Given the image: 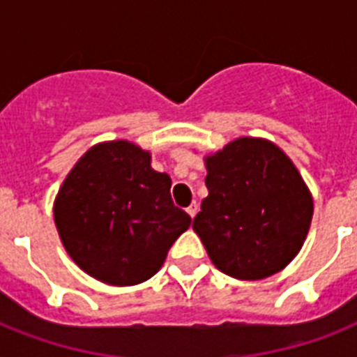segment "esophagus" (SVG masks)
Returning <instances> with one entry per match:
<instances>
[{
  "mask_svg": "<svg viewBox=\"0 0 357 357\" xmlns=\"http://www.w3.org/2000/svg\"><path fill=\"white\" fill-rule=\"evenodd\" d=\"M187 213H189L190 218H195L196 213H198V204H196V202H192V204H190V206L187 207Z\"/></svg>",
  "mask_w": 357,
  "mask_h": 357,
  "instance_id": "34e87169",
  "label": "esophagus"
}]
</instances>
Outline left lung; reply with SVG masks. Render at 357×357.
Listing matches in <instances>:
<instances>
[{"label":"left lung","instance_id":"obj_1","mask_svg":"<svg viewBox=\"0 0 357 357\" xmlns=\"http://www.w3.org/2000/svg\"><path fill=\"white\" fill-rule=\"evenodd\" d=\"M209 195L192 228L218 271L263 280L293 261L310 231L313 200L276 144L243 137L207 157Z\"/></svg>","mask_w":357,"mask_h":357}]
</instances>
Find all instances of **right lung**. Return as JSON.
I'll return each instance as SVG.
<instances>
[{"label":"right lung","instance_id":"add662e5","mask_svg":"<svg viewBox=\"0 0 357 357\" xmlns=\"http://www.w3.org/2000/svg\"><path fill=\"white\" fill-rule=\"evenodd\" d=\"M172 179L150 153L116 140L86 151L59 190L53 215L77 265L109 285L150 280L190 217L174 206Z\"/></svg>","mask_w":357,"mask_h":357}]
</instances>
